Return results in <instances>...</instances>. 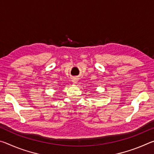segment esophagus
Here are the masks:
<instances>
[{
  "mask_svg": "<svg viewBox=\"0 0 154 154\" xmlns=\"http://www.w3.org/2000/svg\"><path fill=\"white\" fill-rule=\"evenodd\" d=\"M72 82L74 83V84H76V83H77V79H76V78H73V79H72Z\"/></svg>",
  "mask_w": 154,
  "mask_h": 154,
  "instance_id": "1",
  "label": "esophagus"
}]
</instances>
